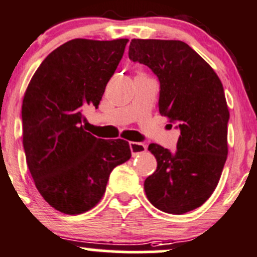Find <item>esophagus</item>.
Masks as SVG:
<instances>
[{
  "mask_svg": "<svg viewBox=\"0 0 257 257\" xmlns=\"http://www.w3.org/2000/svg\"><path fill=\"white\" fill-rule=\"evenodd\" d=\"M129 146H131V151H132V155H133V156L144 154V152L148 150V146H146L145 144H142V143L131 142L129 143Z\"/></svg>",
  "mask_w": 257,
  "mask_h": 257,
  "instance_id": "esophagus-1",
  "label": "esophagus"
}]
</instances>
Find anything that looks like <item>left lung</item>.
Here are the masks:
<instances>
[{"label": "left lung", "mask_w": 257, "mask_h": 257, "mask_svg": "<svg viewBox=\"0 0 257 257\" xmlns=\"http://www.w3.org/2000/svg\"><path fill=\"white\" fill-rule=\"evenodd\" d=\"M129 58L159 78L160 113L180 131L176 151L149 145L157 168L144 182L146 196L172 215L195 210L212 195L227 160L229 111L223 85L183 41L133 39Z\"/></svg>", "instance_id": "left-lung-1"}]
</instances>
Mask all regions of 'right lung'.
<instances>
[{
    "mask_svg": "<svg viewBox=\"0 0 257 257\" xmlns=\"http://www.w3.org/2000/svg\"><path fill=\"white\" fill-rule=\"evenodd\" d=\"M128 41L66 42L42 61L25 91V159L39 193L60 212L91 210L112 170L132 156L128 142L97 139L81 125L83 109L98 107Z\"/></svg>",
    "mask_w": 257,
    "mask_h": 257,
    "instance_id": "obj_1",
    "label": "right lung"
}]
</instances>
